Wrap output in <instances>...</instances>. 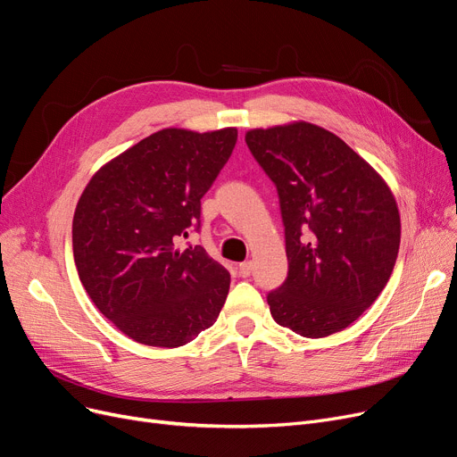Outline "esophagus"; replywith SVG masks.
Here are the masks:
<instances>
[{
    "instance_id": "esophagus-1",
    "label": "esophagus",
    "mask_w": 457,
    "mask_h": 457,
    "mask_svg": "<svg viewBox=\"0 0 457 457\" xmlns=\"http://www.w3.org/2000/svg\"><path fill=\"white\" fill-rule=\"evenodd\" d=\"M239 274H241L243 278H248V276L252 274V262H243V263H239Z\"/></svg>"
}]
</instances>
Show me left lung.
<instances>
[{
    "label": "left lung",
    "mask_w": 457,
    "mask_h": 457,
    "mask_svg": "<svg viewBox=\"0 0 457 457\" xmlns=\"http://www.w3.org/2000/svg\"><path fill=\"white\" fill-rule=\"evenodd\" d=\"M280 197L287 278L267 295L278 325L304 338L347 328L385 289L400 250L394 194L342 137L306 121L248 130Z\"/></svg>",
    "instance_id": "left-lung-1"
}]
</instances>
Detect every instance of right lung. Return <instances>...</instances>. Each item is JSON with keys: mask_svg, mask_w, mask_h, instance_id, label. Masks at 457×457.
I'll list each match as a JSON object with an SVG mask.
<instances>
[{"mask_svg": "<svg viewBox=\"0 0 457 457\" xmlns=\"http://www.w3.org/2000/svg\"><path fill=\"white\" fill-rule=\"evenodd\" d=\"M235 142V127L162 129L106 162L78 200V276L98 312L137 344L181 347L226 303L229 272L204 246L175 245L200 228L202 197Z\"/></svg>", "mask_w": 457, "mask_h": 457, "instance_id": "add662e5", "label": "right lung"}]
</instances>
